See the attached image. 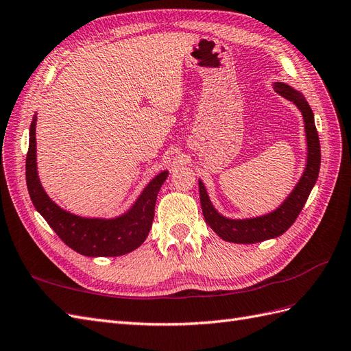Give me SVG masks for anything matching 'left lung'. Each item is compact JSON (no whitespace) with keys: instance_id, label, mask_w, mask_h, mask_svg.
Returning <instances> with one entry per match:
<instances>
[{"instance_id":"1","label":"left lung","mask_w":351,"mask_h":351,"mask_svg":"<svg viewBox=\"0 0 351 351\" xmlns=\"http://www.w3.org/2000/svg\"><path fill=\"white\" fill-rule=\"evenodd\" d=\"M274 88L277 93H280L283 97L292 101L302 112L308 143L307 167H305V172L300 179L298 185L295 186V190L291 193L289 197H287L286 202L280 208L274 210L273 213L265 215V217H259L254 219L236 221L221 217V215L213 209L208 193L204 190V185L199 182L200 203L206 222L209 223V227L217 232L221 239L232 241V243H258V241L283 234V232L295 222V219L298 218V215L301 213L304 204L307 202L319 176L320 142L316 124H314V115L308 102L305 101V97H302V95L295 92L289 86L277 83Z\"/></svg>"}]
</instances>
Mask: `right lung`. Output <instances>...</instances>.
<instances>
[{"label": "right lung", "mask_w": 351, "mask_h": 351, "mask_svg": "<svg viewBox=\"0 0 351 351\" xmlns=\"http://www.w3.org/2000/svg\"><path fill=\"white\" fill-rule=\"evenodd\" d=\"M35 121L37 117H34L29 128L26 185L35 209L43 215L60 240L86 256H120L139 247L151 230L157 194L166 181L167 172H161L152 179L133 208L120 218L105 221L75 217L53 203L40 184L35 156Z\"/></svg>", "instance_id": "add662e5"}]
</instances>
